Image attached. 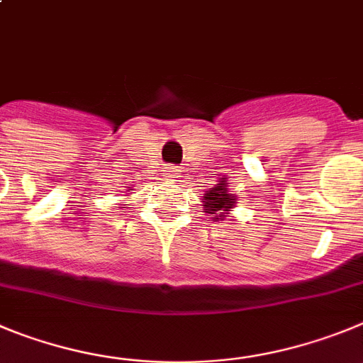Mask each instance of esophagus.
<instances>
[{
    "label": "esophagus",
    "mask_w": 363,
    "mask_h": 363,
    "mask_svg": "<svg viewBox=\"0 0 363 363\" xmlns=\"http://www.w3.org/2000/svg\"><path fill=\"white\" fill-rule=\"evenodd\" d=\"M179 172H181V169H179L177 166H166L164 174H162V175H164V179L172 181V179H177L179 175H181V174H179Z\"/></svg>",
    "instance_id": "1"
}]
</instances>
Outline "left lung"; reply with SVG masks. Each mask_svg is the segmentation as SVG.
I'll list each match as a JSON object with an SVG mask.
<instances>
[{
	"instance_id": "1",
	"label": "left lung",
	"mask_w": 363,
	"mask_h": 363,
	"mask_svg": "<svg viewBox=\"0 0 363 363\" xmlns=\"http://www.w3.org/2000/svg\"><path fill=\"white\" fill-rule=\"evenodd\" d=\"M228 177L218 179L217 184L210 188L202 195V206H204V213L211 217V220H224L228 215L233 211L235 204H237V195L230 194V188L226 181Z\"/></svg>"
}]
</instances>
